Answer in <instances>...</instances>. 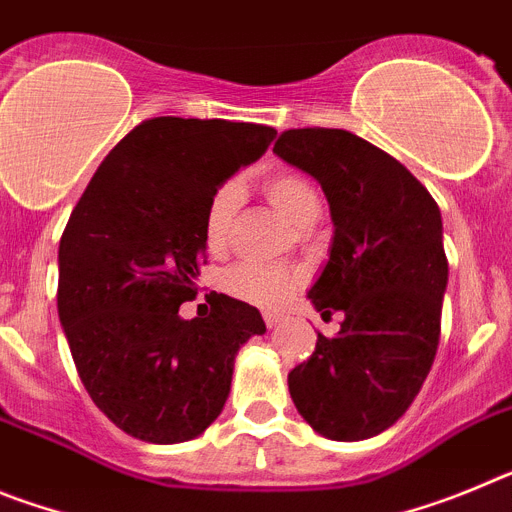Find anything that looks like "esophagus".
<instances>
[{
	"label": "esophagus",
	"instance_id": "obj_1",
	"mask_svg": "<svg viewBox=\"0 0 512 512\" xmlns=\"http://www.w3.org/2000/svg\"><path fill=\"white\" fill-rule=\"evenodd\" d=\"M264 323H266V328H277V325L282 323V315H279V312L266 310L264 312Z\"/></svg>",
	"mask_w": 512,
	"mask_h": 512
}]
</instances>
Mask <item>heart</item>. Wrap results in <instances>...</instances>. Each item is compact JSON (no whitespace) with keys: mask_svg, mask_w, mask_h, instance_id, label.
Segmentation results:
<instances>
[{"mask_svg":"<svg viewBox=\"0 0 512 512\" xmlns=\"http://www.w3.org/2000/svg\"><path fill=\"white\" fill-rule=\"evenodd\" d=\"M264 192L289 223H305V217L320 212L318 192L305 176L295 171H277L264 179ZM243 192L235 182H225L210 194L205 207V241L212 251L228 246L233 233L235 215L241 210ZM300 284V274L284 266L238 264L228 271L225 289L238 300H246L259 307H277L287 300Z\"/></svg>","mask_w":512,"mask_h":512,"instance_id":"1","label":"heart"}]
</instances>
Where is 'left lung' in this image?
I'll use <instances>...</instances> for the list:
<instances>
[{"mask_svg":"<svg viewBox=\"0 0 512 512\" xmlns=\"http://www.w3.org/2000/svg\"><path fill=\"white\" fill-rule=\"evenodd\" d=\"M274 153L323 187L330 256L307 297L343 312L333 338L289 372V395L330 441H364L402 418L436 359L449 261L441 210L390 153L336 128L287 130Z\"/></svg>","mask_w":512,"mask_h":512,"instance_id":"obj_1","label":"left lung"}]
</instances>
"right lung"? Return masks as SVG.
Segmentation results:
<instances>
[{
	"mask_svg": "<svg viewBox=\"0 0 512 512\" xmlns=\"http://www.w3.org/2000/svg\"><path fill=\"white\" fill-rule=\"evenodd\" d=\"M277 130L253 122L153 117L107 153L58 246V318L76 372L112 423L146 443L205 433L230 395L238 348L261 312L210 297L184 320L205 261V207Z\"/></svg>",
	"mask_w": 512,
	"mask_h": 512,
	"instance_id": "add662e5",
	"label": "right lung"
}]
</instances>
